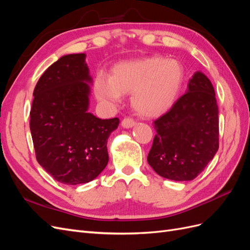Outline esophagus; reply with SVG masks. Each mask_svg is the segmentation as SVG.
I'll return each mask as SVG.
<instances>
[{
	"instance_id": "esophagus-1",
	"label": "esophagus",
	"mask_w": 250,
	"mask_h": 250,
	"mask_svg": "<svg viewBox=\"0 0 250 250\" xmlns=\"http://www.w3.org/2000/svg\"><path fill=\"white\" fill-rule=\"evenodd\" d=\"M121 124H122V126L124 128H131L137 123H135V121L133 119H131V118H125V119H123L122 123H121Z\"/></svg>"
}]
</instances>
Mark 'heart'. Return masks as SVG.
<instances>
[{
	"instance_id": "heart-1",
	"label": "heart",
	"mask_w": 250,
	"mask_h": 250,
	"mask_svg": "<svg viewBox=\"0 0 250 250\" xmlns=\"http://www.w3.org/2000/svg\"><path fill=\"white\" fill-rule=\"evenodd\" d=\"M185 81V69L175 59L162 56L120 62L109 78L99 74L94 90L99 100L117 104L121 95L131 94L133 109L143 117H157L175 103Z\"/></svg>"
}]
</instances>
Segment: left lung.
<instances>
[{
	"mask_svg": "<svg viewBox=\"0 0 250 250\" xmlns=\"http://www.w3.org/2000/svg\"><path fill=\"white\" fill-rule=\"evenodd\" d=\"M215 89L196 72L185 95L154 121L156 134L147 157L158 175L176 181L193 180L219 148V118Z\"/></svg>",
	"mask_w": 250,
	"mask_h": 250,
	"instance_id": "left-lung-1",
	"label": "left lung"
}]
</instances>
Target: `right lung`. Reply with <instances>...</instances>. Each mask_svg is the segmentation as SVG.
Masks as SVG:
<instances>
[{"label": "right lung", "instance_id": "1", "mask_svg": "<svg viewBox=\"0 0 250 250\" xmlns=\"http://www.w3.org/2000/svg\"><path fill=\"white\" fill-rule=\"evenodd\" d=\"M93 79L85 54L60 57L46 70L33 92L30 130L36 160L55 180L86 184L108 163L107 140L119 119L88 112Z\"/></svg>", "mask_w": 250, "mask_h": 250}]
</instances>
